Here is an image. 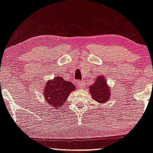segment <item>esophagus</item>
<instances>
[{"mask_svg":"<svg viewBox=\"0 0 153 153\" xmlns=\"http://www.w3.org/2000/svg\"><path fill=\"white\" fill-rule=\"evenodd\" d=\"M77 85H78L79 88H83L85 86V82L83 81H80L79 80L77 82Z\"/></svg>","mask_w":153,"mask_h":153,"instance_id":"esophagus-1","label":"esophagus"}]
</instances>
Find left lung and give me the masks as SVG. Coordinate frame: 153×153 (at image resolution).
<instances>
[{
  "label": "left lung",
  "instance_id": "1",
  "mask_svg": "<svg viewBox=\"0 0 153 153\" xmlns=\"http://www.w3.org/2000/svg\"><path fill=\"white\" fill-rule=\"evenodd\" d=\"M90 92L92 99L99 103H105L109 100L111 90L107 85L105 77L100 75L96 78L95 82L90 86Z\"/></svg>",
  "mask_w": 153,
  "mask_h": 153
}]
</instances>
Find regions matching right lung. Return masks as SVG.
Returning <instances> with one entry per match:
<instances>
[{
  "label": "right lung",
  "instance_id": "right-lung-1",
  "mask_svg": "<svg viewBox=\"0 0 153 153\" xmlns=\"http://www.w3.org/2000/svg\"><path fill=\"white\" fill-rule=\"evenodd\" d=\"M75 90V87L70 81L64 80L61 77H55L46 82L44 96L50 106L59 109L64 104L69 94Z\"/></svg>",
  "mask_w": 153,
  "mask_h": 153
}]
</instances>
